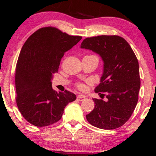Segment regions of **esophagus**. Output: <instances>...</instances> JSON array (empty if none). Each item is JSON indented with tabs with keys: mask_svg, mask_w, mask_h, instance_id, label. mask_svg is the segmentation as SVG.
<instances>
[{
	"mask_svg": "<svg viewBox=\"0 0 156 156\" xmlns=\"http://www.w3.org/2000/svg\"><path fill=\"white\" fill-rule=\"evenodd\" d=\"M84 99H85V96L82 95V94H80V95L77 96V100H78V101H83Z\"/></svg>",
	"mask_w": 156,
	"mask_h": 156,
	"instance_id": "esophagus-1",
	"label": "esophagus"
}]
</instances>
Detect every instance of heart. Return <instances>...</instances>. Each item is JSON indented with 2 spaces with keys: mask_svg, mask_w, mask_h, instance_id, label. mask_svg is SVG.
I'll return each mask as SVG.
<instances>
[{
  "mask_svg": "<svg viewBox=\"0 0 156 156\" xmlns=\"http://www.w3.org/2000/svg\"><path fill=\"white\" fill-rule=\"evenodd\" d=\"M77 87H78V89H82L83 88V85L82 83H77Z\"/></svg>",
  "mask_w": 156,
  "mask_h": 156,
  "instance_id": "1",
  "label": "heart"
}]
</instances>
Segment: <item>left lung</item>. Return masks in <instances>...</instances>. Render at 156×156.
Segmentation results:
<instances>
[{
  "mask_svg": "<svg viewBox=\"0 0 156 156\" xmlns=\"http://www.w3.org/2000/svg\"><path fill=\"white\" fill-rule=\"evenodd\" d=\"M80 48L91 50L104 62L101 83L94 91L107 101L94 98V108L87 115L93 126L105 130L119 128L136 106L141 81L139 62L130 44L117 35L83 39Z\"/></svg>",
  "mask_w": 156,
  "mask_h": 156,
  "instance_id": "1",
  "label": "left lung"
}]
</instances>
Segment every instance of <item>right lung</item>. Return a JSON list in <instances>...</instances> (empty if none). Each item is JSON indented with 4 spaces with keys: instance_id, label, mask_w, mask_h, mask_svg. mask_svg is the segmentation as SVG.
<instances>
[{
    "instance_id": "right-lung-1",
    "label": "right lung",
    "mask_w": 156,
    "mask_h": 156,
    "mask_svg": "<svg viewBox=\"0 0 156 156\" xmlns=\"http://www.w3.org/2000/svg\"><path fill=\"white\" fill-rule=\"evenodd\" d=\"M81 39L49 26L39 28L23 44L15 69L16 103L29 123L37 127L54 124L66 105L76 99L67 90H53L51 79L64 53Z\"/></svg>"
}]
</instances>
